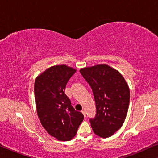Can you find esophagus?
I'll return each instance as SVG.
<instances>
[{"label": "esophagus", "mask_w": 158, "mask_h": 158, "mask_svg": "<svg viewBox=\"0 0 158 158\" xmlns=\"http://www.w3.org/2000/svg\"><path fill=\"white\" fill-rule=\"evenodd\" d=\"M81 113L82 114H83V115L84 116V117H86V111L84 110H81Z\"/></svg>", "instance_id": "1"}]
</instances>
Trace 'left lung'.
<instances>
[{
    "label": "left lung",
    "mask_w": 158,
    "mask_h": 158,
    "mask_svg": "<svg viewBox=\"0 0 158 158\" xmlns=\"http://www.w3.org/2000/svg\"><path fill=\"white\" fill-rule=\"evenodd\" d=\"M92 89L96 114L90 123L94 133L110 137L123 126L130 102V90L123 76L106 64L80 69Z\"/></svg>",
    "instance_id": "8db88e82"
}]
</instances>
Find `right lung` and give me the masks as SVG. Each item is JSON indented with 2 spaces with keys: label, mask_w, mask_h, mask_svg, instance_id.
I'll list each match as a JSON object with an SVG mask.
<instances>
[{
  "label": "right lung",
  "mask_w": 158,
  "mask_h": 158,
  "mask_svg": "<svg viewBox=\"0 0 158 158\" xmlns=\"http://www.w3.org/2000/svg\"><path fill=\"white\" fill-rule=\"evenodd\" d=\"M76 69L67 65L47 69L35 81L37 113L42 126L52 137L61 141L71 140L84 120L64 93L68 81Z\"/></svg>",
  "instance_id": "obj_1"
}]
</instances>
